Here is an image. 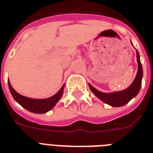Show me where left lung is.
Wrapping results in <instances>:
<instances>
[{
	"label": "left lung",
	"mask_w": 153,
	"mask_h": 153,
	"mask_svg": "<svg viewBox=\"0 0 153 153\" xmlns=\"http://www.w3.org/2000/svg\"><path fill=\"white\" fill-rule=\"evenodd\" d=\"M137 61L138 63V70L136 78L133 83L128 86V88L121 91H116V92H111V93H103L101 91H98L94 86H92L89 83V87L91 91L94 94V95L98 98L102 102L106 104L114 107L123 106L127 104L133 98H135L137 95L141 87V82L143 78V69L142 65L140 60V55L137 50Z\"/></svg>",
	"instance_id": "8db88e82"
}]
</instances>
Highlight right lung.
<instances>
[{
    "label": "right lung",
    "instance_id": "obj_1",
    "mask_svg": "<svg viewBox=\"0 0 153 153\" xmlns=\"http://www.w3.org/2000/svg\"><path fill=\"white\" fill-rule=\"evenodd\" d=\"M8 83L9 91H10L11 94L14 98V100L18 102L25 109L32 112V113H34V114H45L49 110H51L56 105V103L59 101L60 98H62L65 86L63 85L59 91L52 97L44 98V99H34V98H27L25 96L20 94L13 88L10 82L8 81Z\"/></svg>",
    "mask_w": 153,
    "mask_h": 153
}]
</instances>
